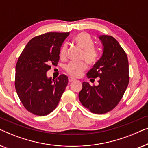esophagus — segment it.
Here are the masks:
<instances>
[{
    "label": "esophagus",
    "instance_id": "obj_1",
    "mask_svg": "<svg viewBox=\"0 0 148 148\" xmlns=\"http://www.w3.org/2000/svg\"><path fill=\"white\" fill-rule=\"evenodd\" d=\"M75 80V79L73 78V77H69V82H73V81Z\"/></svg>",
    "mask_w": 148,
    "mask_h": 148
}]
</instances>
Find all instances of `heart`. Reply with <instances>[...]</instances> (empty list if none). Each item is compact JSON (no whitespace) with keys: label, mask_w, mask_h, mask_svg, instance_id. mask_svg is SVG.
I'll use <instances>...</instances> for the list:
<instances>
[{"label":"heart","mask_w":148,"mask_h":148,"mask_svg":"<svg viewBox=\"0 0 148 148\" xmlns=\"http://www.w3.org/2000/svg\"><path fill=\"white\" fill-rule=\"evenodd\" d=\"M73 42L77 45L84 49V53L82 58L85 60L87 63L92 65L98 60V51L94 47V42L90 34L87 32H82L77 34L73 38ZM67 44H62L60 49L59 56L61 59L66 57L67 52ZM87 67L86 64L84 62H70L64 66V70L71 76L77 77H79Z\"/></svg>","instance_id":"obj_1"}]
</instances>
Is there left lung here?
<instances>
[{
	"label": "left lung",
	"instance_id": "left-lung-1",
	"mask_svg": "<svg viewBox=\"0 0 148 148\" xmlns=\"http://www.w3.org/2000/svg\"><path fill=\"white\" fill-rule=\"evenodd\" d=\"M103 45L100 59L87 73L88 78H99L98 86L83 82L79 99L83 106L95 114L112 110L120 102L129 82L126 52L112 36L99 37Z\"/></svg>",
	"mask_w": 148,
	"mask_h": 148
}]
</instances>
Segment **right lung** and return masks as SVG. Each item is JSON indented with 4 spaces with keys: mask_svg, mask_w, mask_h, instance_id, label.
Listing matches in <instances>:
<instances>
[{
    "mask_svg": "<svg viewBox=\"0 0 148 148\" xmlns=\"http://www.w3.org/2000/svg\"><path fill=\"white\" fill-rule=\"evenodd\" d=\"M69 32H48L32 38L20 54L15 66V86L23 106L32 114L46 116L56 108L68 84L60 75L48 78L51 64L57 65L62 44Z\"/></svg>",
    "mask_w": 148,
    "mask_h": 148,
    "instance_id": "add662e5",
    "label": "right lung"
}]
</instances>
